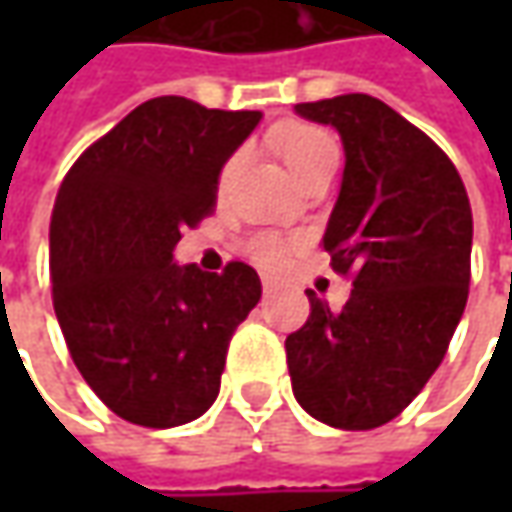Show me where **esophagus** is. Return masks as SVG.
Wrapping results in <instances>:
<instances>
[{"instance_id": "esophagus-1", "label": "esophagus", "mask_w": 512, "mask_h": 512, "mask_svg": "<svg viewBox=\"0 0 512 512\" xmlns=\"http://www.w3.org/2000/svg\"><path fill=\"white\" fill-rule=\"evenodd\" d=\"M276 287H279V285H276L273 279H267V276H265V279H262V290H265L267 296H270V293H276Z\"/></svg>"}]
</instances>
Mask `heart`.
Listing matches in <instances>:
<instances>
[{"instance_id":"obj_1","label":"heart","mask_w":512,"mask_h":512,"mask_svg":"<svg viewBox=\"0 0 512 512\" xmlns=\"http://www.w3.org/2000/svg\"><path fill=\"white\" fill-rule=\"evenodd\" d=\"M279 153L287 162V168L293 170V176L299 179L305 170L319 165L327 156H339V145L336 139L319 128H293L287 130L279 139ZM250 256L265 267H279L285 262L287 245L276 236H259L250 242Z\"/></svg>"}]
</instances>
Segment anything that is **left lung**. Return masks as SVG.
<instances>
[{"mask_svg":"<svg viewBox=\"0 0 512 512\" xmlns=\"http://www.w3.org/2000/svg\"><path fill=\"white\" fill-rule=\"evenodd\" d=\"M342 136L344 173L322 247L356 273L342 310L307 290L285 342L293 396L319 422L373 430L442 364L467 305L473 213L459 170L416 125L367 93L296 105Z\"/></svg>","mask_w":512,"mask_h":512,"instance_id":"left-lung-1","label":"left lung"}]
</instances>
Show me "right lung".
Masks as SVG:
<instances>
[{
  "label": "right lung",
  "mask_w": 512,
  "mask_h": 512,
  "mask_svg": "<svg viewBox=\"0 0 512 512\" xmlns=\"http://www.w3.org/2000/svg\"><path fill=\"white\" fill-rule=\"evenodd\" d=\"M259 119L150 99L90 145L56 193L53 310L82 379L125 422L165 430L199 419L219 396L233 330L262 299L245 262L225 273L173 262Z\"/></svg>",
  "instance_id": "obj_1"
}]
</instances>
